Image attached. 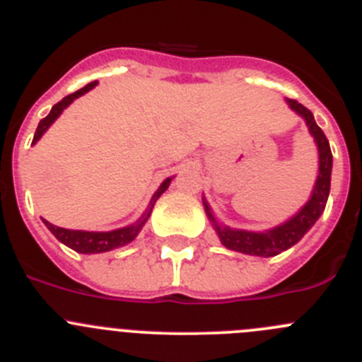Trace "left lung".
I'll return each mask as SVG.
<instances>
[{"mask_svg": "<svg viewBox=\"0 0 362 362\" xmlns=\"http://www.w3.org/2000/svg\"><path fill=\"white\" fill-rule=\"evenodd\" d=\"M286 103L290 105V108L293 112H297L306 121V127H308L310 134L315 139V145H317L319 150V174L317 179H315L312 197H310L308 203L296 216L290 217L288 221H284L283 225L276 226V228L272 230H264V232H248V230H235L230 228V226L219 225L216 217H214L212 210H210L209 203L203 201L206 216L212 221V225L216 228L217 235H219L221 243L226 248H230V250L241 252V254L248 255H259V257H274V255L288 250L296 243H299L300 238L315 225V221L325 212L328 194H330L332 179L330 143L326 139L325 132L317 127V123L313 119V114L308 108L297 103L296 99H286Z\"/></svg>", "mask_w": 362, "mask_h": 362, "instance_id": "left-lung-1", "label": "left lung"}]
</instances>
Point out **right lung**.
Returning <instances> with one entry per match:
<instances>
[{"instance_id": "obj_1", "label": "right lung", "mask_w": 362, "mask_h": 362, "mask_svg": "<svg viewBox=\"0 0 362 362\" xmlns=\"http://www.w3.org/2000/svg\"><path fill=\"white\" fill-rule=\"evenodd\" d=\"M95 85H98V81L88 83L86 86L79 88L78 92H74V94L66 95V98H63L59 103L54 105L49 116L43 117V119L40 121V124H37L36 134H34V139H32V145H36V143L40 141V137L47 132V129H49L50 124H52L54 121L59 117V114H62V112L65 110L70 103H72L74 99L79 98V95H83V94H86L88 90H92ZM170 181H172V177H166L165 181H163L161 187L158 188V192L153 194V197H152V201H150L146 212L143 214V216L139 217L136 223H132V225H129V226H124V228L112 230V232H85V230H69V228H62V226H54L52 223H49V221H45V219H43V223H45V226H47V228H49L54 235H56L57 241H62L63 245H66L69 248H72V250L79 252V254H101V252L114 250V248H119V246L129 245L130 241H134V239H136V235L141 232L143 225H145L146 221H148L150 214H152L153 203H156L163 192L168 188Z\"/></svg>"}]
</instances>
